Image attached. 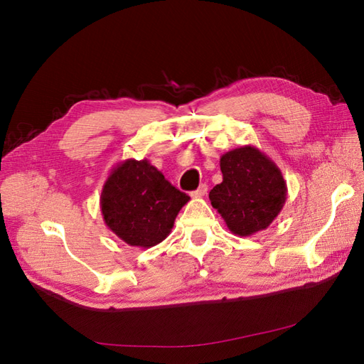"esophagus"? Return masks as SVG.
Listing matches in <instances>:
<instances>
[{"instance_id": "34e87169", "label": "esophagus", "mask_w": 364, "mask_h": 364, "mask_svg": "<svg viewBox=\"0 0 364 364\" xmlns=\"http://www.w3.org/2000/svg\"><path fill=\"white\" fill-rule=\"evenodd\" d=\"M206 191H208V185H206V183H202V185L199 186V188H197L196 191L191 193V196H193V197H203V196L206 194Z\"/></svg>"}]
</instances>
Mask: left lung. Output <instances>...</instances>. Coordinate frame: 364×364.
Returning <instances> with one entry per match:
<instances>
[{"label":"left lung","mask_w":364,"mask_h":364,"mask_svg":"<svg viewBox=\"0 0 364 364\" xmlns=\"http://www.w3.org/2000/svg\"><path fill=\"white\" fill-rule=\"evenodd\" d=\"M222 183L209 200L230 232L250 237L267 229L287 200V183L278 165L255 146L226 151L220 158Z\"/></svg>","instance_id":"8db88e82"}]
</instances>
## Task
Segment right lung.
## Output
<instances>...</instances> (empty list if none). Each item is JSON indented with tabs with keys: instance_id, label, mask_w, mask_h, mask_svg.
Returning a JSON list of instances; mask_svg holds the SVG:
<instances>
[{
	"instance_id": "right-lung-1",
	"label": "right lung",
	"mask_w": 364,
	"mask_h": 364,
	"mask_svg": "<svg viewBox=\"0 0 364 364\" xmlns=\"http://www.w3.org/2000/svg\"><path fill=\"white\" fill-rule=\"evenodd\" d=\"M190 197L147 159H126L109 173L100 196L106 226L134 247L149 249L168 237Z\"/></svg>"
}]
</instances>
